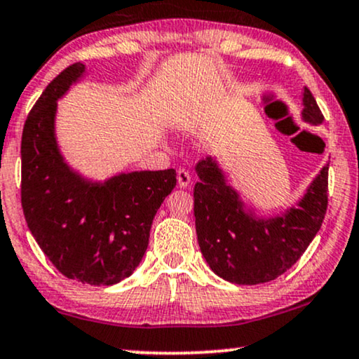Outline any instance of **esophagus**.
<instances>
[{
  "label": "esophagus",
  "instance_id": "34e87169",
  "mask_svg": "<svg viewBox=\"0 0 359 359\" xmlns=\"http://www.w3.org/2000/svg\"><path fill=\"white\" fill-rule=\"evenodd\" d=\"M177 180H179L180 187L185 189V187H189V184H191L192 177L187 170H185V168H179V170H177Z\"/></svg>",
  "mask_w": 359,
  "mask_h": 359
}]
</instances>
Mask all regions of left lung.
Segmentation results:
<instances>
[{"label":"left lung","mask_w":359,"mask_h":359,"mask_svg":"<svg viewBox=\"0 0 359 359\" xmlns=\"http://www.w3.org/2000/svg\"><path fill=\"white\" fill-rule=\"evenodd\" d=\"M301 118L325 122L313 93L303 88ZM327 168L319 170L296 207L278 215H259L243 201L215 157L197 163L194 187L197 241L207 264L219 278L254 286L291 269L321 229L327 207Z\"/></svg>","instance_id":"8db88e82"}]
</instances>
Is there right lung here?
I'll return each instance as SVG.
<instances>
[{"mask_svg":"<svg viewBox=\"0 0 359 359\" xmlns=\"http://www.w3.org/2000/svg\"><path fill=\"white\" fill-rule=\"evenodd\" d=\"M85 73L83 63L68 67L29 111L21 137V205L34 241L60 273L111 286L140 264L177 174L130 170L97 180L67 162L56 137L58 100Z\"/></svg>","mask_w":359,"mask_h":359,"instance_id":"add662e5","label":"right lung"}]
</instances>
